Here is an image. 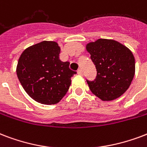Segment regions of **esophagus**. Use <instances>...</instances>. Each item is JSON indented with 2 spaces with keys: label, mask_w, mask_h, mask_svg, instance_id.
<instances>
[{
  "label": "esophagus",
  "mask_w": 147,
  "mask_h": 147,
  "mask_svg": "<svg viewBox=\"0 0 147 147\" xmlns=\"http://www.w3.org/2000/svg\"><path fill=\"white\" fill-rule=\"evenodd\" d=\"M77 73H78V75H79V76H83V71H82V69H78V71H77Z\"/></svg>",
  "instance_id": "esophagus-1"
}]
</instances>
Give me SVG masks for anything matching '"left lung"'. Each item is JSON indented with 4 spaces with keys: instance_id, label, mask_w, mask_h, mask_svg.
Listing matches in <instances>:
<instances>
[{
    "instance_id": "left-lung-1",
    "label": "left lung",
    "mask_w": 147,
    "mask_h": 147,
    "mask_svg": "<svg viewBox=\"0 0 147 147\" xmlns=\"http://www.w3.org/2000/svg\"><path fill=\"white\" fill-rule=\"evenodd\" d=\"M96 65L94 81H87L92 93L102 101L119 98L127 90L135 75V59L132 51L118 41L98 39L86 45Z\"/></svg>"
}]
</instances>
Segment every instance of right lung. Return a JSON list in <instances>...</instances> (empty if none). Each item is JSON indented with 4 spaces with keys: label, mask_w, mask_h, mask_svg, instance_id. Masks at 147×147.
I'll return each mask as SVG.
<instances>
[{
    "label": "right lung",
    "mask_w": 147,
    "mask_h": 147,
    "mask_svg": "<svg viewBox=\"0 0 147 147\" xmlns=\"http://www.w3.org/2000/svg\"><path fill=\"white\" fill-rule=\"evenodd\" d=\"M60 51L57 42L44 41L25 49L19 58L18 78L28 96L39 103H58L76 74L69 69V61L59 59Z\"/></svg>",
    "instance_id": "1"
}]
</instances>
